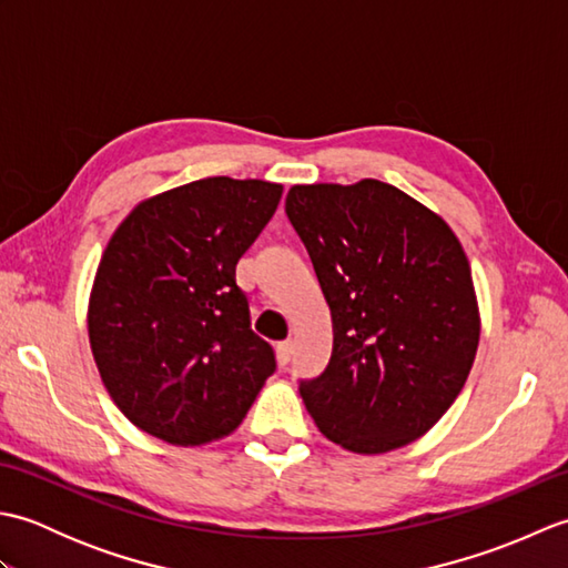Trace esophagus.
<instances>
[{"label": "esophagus", "mask_w": 568, "mask_h": 568, "mask_svg": "<svg viewBox=\"0 0 568 568\" xmlns=\"http://www.w3.org/2000/svg\"><path fill=\"white\" fill-rule=\"evenodd\" d=\"M275 356H277V364L285 366L287 361H291L293 356V339H285L275 346Z\"/></svg>", "instance_id": "esophagus-1"}]
</instances>
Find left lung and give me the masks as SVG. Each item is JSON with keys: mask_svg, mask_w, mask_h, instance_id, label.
<instances>
[{"mask_svg": "<svg viewBox=\"0 0 568 568\" xmlns=\"http://www.w3.org/2000/svg\"><path fill=\"white\" fill-rule=\"evenodd\" d=\"M287 220L332 312L327 371L300 383L329 442L385 454L429 432L462 393L480 339L462 241L381 180L293 185Z\"/></svg>", "mask_w": 568, "mask_h": 568, "instance_id": "obj_1", "label": "left lung"}]
</instances>
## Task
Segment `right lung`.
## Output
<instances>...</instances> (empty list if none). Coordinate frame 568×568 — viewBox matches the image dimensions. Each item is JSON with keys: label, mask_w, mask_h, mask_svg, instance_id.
I'll use <instances>...</instances> for the list:
<instances>
[{"label": "right lung", "mask_w": 568, "mask_h": 568, "mask_svg": "<svg viewBox=\"0 0 568 568\" xmlns=\"http://www.w3.org/2000/svg\"><path fill=\"white\" fill-rule=\"evenodd\" d=\"M281 195L265 180L202 178L139 202L106 244L90 348L114 405L151 437H229L275 371L271 344L248 327L236 263Z\"/></svg>", "instance_id": "right-lung-1"}]
</instances>
